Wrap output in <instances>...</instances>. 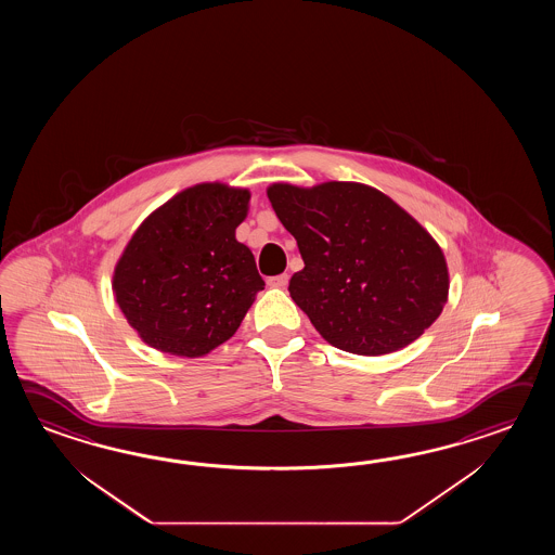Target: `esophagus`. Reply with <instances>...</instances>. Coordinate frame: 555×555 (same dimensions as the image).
<instances>
[{
  "instance_id": "obj_1",
  "label": "esophagus",
  "mask_w": 555,
  "mask_h": 555,
  "mask_svg": "<svg viewBox=\"0 0 555 555\" xmlns=\"http://www.w3.org/2000/svg\"><path fill=\"white\" fill-rule=\"evenodd\" d=\"M289 282V275L287 273H280V275H273L268 280V285H272V287H285Z\"/></svg>"
}]
</instances>
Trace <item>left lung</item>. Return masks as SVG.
<instances>
[{
    "label": "left lung",
    "mask_w": 555,
    "mask_h": 555,
    "mask_svg": "<svg viewBox=\"0 0 555 555\" xmlns=\"http://www.w3.org/2000/svg\"><path fill=\"white\" fill-rule=\"evenodd\" d=\"M268 198L306 263L289 280V295L333 347L392 353L442 313V249L383 192L357 182L273 184Z\"/></svg>",
    "instance_id": "left-lung-1"
}]
</instances>
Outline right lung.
Segmentation results:
<instances>
[{"label": "right lung", "instance_id": "obj_1", "mask_svg": "<svg viewBox=\"0 0 555 555\" xmlns=\"http://www.w3.org/2000/svg\"><path fill=\"white\" fill-rule=\"evenodd\" d=\"M249 192L198 184L154 210L122 251L113 292L144 343L202 357L236 333L263 289L254 254L236 240Z\"/></svg>", "mask_w": 555, "mask_h": 555}]
</instances>
